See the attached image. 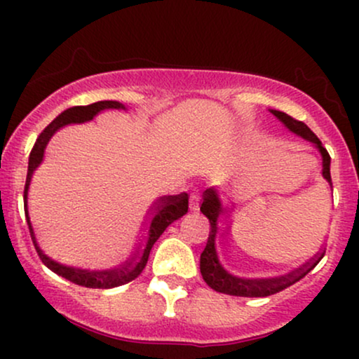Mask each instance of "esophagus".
<instances>
[{"label":"esophagus","instance_id":"obj_1","mask_svg":"<svg viewBox=\"0 0 359 359\" xmlns=\"http://www.w3.org/2000/svg\"><path fill=\"white\" fill-rule=\"evenodd\" d=\"M201 199H203V196H201L199 192H192V194H191V199H189V209H191L192 212L199 211Z\"/></svg>","mask_w":359,"mask_h":359}]
</instances>
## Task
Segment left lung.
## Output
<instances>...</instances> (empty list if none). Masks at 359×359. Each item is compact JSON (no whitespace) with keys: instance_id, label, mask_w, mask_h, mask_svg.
I'll list each match as a JSON object with an SVG mask.
<instances>
[{"instance_id":"left-lung-1","label":"left lung","mask_w":359,"mask_h":359,"mask_svg":"<svg viewBox=\"0 0 359 359\" xmlns=\"http://www.w3.org/2000/svg\"><path fill=\"white\" fill-rule=\"evenodd\" d=\"M270 113L283 123L288 131L295 133L297 137L307 140L319 150L320 158H323V177L331 182V156L327 150L323 147L320 140L312 133V130L306 123L297 121L287 113L278 109H270ZM201 212L211 222V233H209L208 245L203 253H201V273H203L204 282L208 283L212 290L221 292V294L236 295V297H266L273 295L283 288L294 285L300 278H304L311 271L320 258L324 257L325 251L320 250L311 262L302 265L292 273L282 275L275 278H259L251 277L243 266L241 258L231 250V246L226 241V228L222 224V217L226 214V194L221 187H209L204 192V201L201 204Z\"/></svg>"}]
</instances>
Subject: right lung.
Instances as JSON below:
<instances>
[{"instance_id": "right-lung-1", "label": "right lung", "mask_w": 359, "mask_h": 359, "mask_svg": "<svg viewBox=\"0 0 359 359\" xmlns=\"http://www.w3.org/2000/svg\"><path fill=\"white\" fill-rule=\"evenodd\" d=\"M104 109H126V106L119 101H97L88 106H74V108L65 109L64 113H60L53 121L48 125L45 130L40 133V137L36 138L34 148H32L30 158H28V174H27V182H25V197L28 196V187H30L32 175L36 170V167L42 163L45 148L47 143L50 142L55 131H59L60 128L74 125V123H84L90 121L96 114H100ZM189 209V196L185 192L179 194V196H163L160 197L158 203L154 204V208L148 212L147 222L142 229V236L138 238V243L133 246V250L130 251V255L119 262L118 265L111 266V269L104 270H90V269H82V266H74V265H65V263L57 262L52 257H48L45 251L40 248L39 241H36L34 226H32L30 216H28V209H25V216H27L28 229H30L32 241H34L36 253H39L40 259L43 262V265L47 269H50L53 273L60 275V277L71 280L72 283L77 285L88 287V288H113L125 285V283L131 282L142 273L145 269L148 257H150L151 246L155 245V241L158 240L160 234L167 229L168 224L182 217Z\"/></svg>"}]
</instances>
